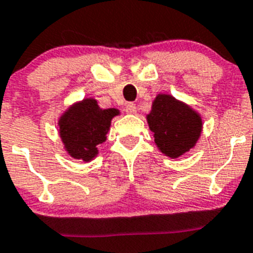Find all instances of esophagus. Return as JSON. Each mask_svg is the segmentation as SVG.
I'll list each match as a JSON object with an SVG mask.
<instances>
[{"label": "esophagus", "instance_id": "34e87169", "mask_svg": "<svg viewBox=\"0 0 253 253\" xmlns=\"http://www.w3.org/2000/svg\"><path fill=\"white\" fill-rule=\"evenodd\" d=\"M125 111L129 114H135L136 113V104H133V103H126V105H125Z\"/></svg>", "mask_w": 253, "mask_h": 253}]
</instances>
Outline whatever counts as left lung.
Returning a JSON list of instances; mask_svg holds the SVG:
<instances>
[{
	"label": "left lung",
	"instance_id": "obj_1",
	"mask_svg": "<svg viewBox=\"0 0 253 253\" xmlns=\"http://www.w3.org/2000/svg\"><path fill=\"white\" fill-rule=\"evenodd\" d=\"M146 120L158 149L174 159L190 151L203 131L200 114L168 94H158Z\"/></svg>",
	"mask_w": 253,
	"mask_h": 253
}]
</instances>
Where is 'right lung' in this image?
Here are the masks:
<instances>
[{"instance_id":"obj_1","label":"right lung","mask_w":253,"mask_h":253,"mask_svg":"<svg viewBox=\"0 0 253 253\" xmlns=\"http://www.w3.org/2000/svg\"><path fill=\"white\" fill-rule=\"evenodd\" d=\"M118 114L116 108L102 109L93 98L72 104L58 120L67 154L74 159L93 160L98 155V145L107 140L112 118Z\"/></svg>"}]
</instances>
